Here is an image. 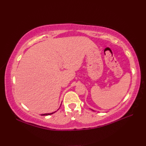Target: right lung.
I'll use <instances>...</instances> for the list:
<instances>
[{
	"mask_svg": "<svg viewBox=\"0 0 146 146\" xmlns=\"http://www.w3.org/2000/svg\"><path fill=\"white\" fill-rule=\"evenodd\" d=\"M56 111H54V112H56ZM54 112H52V113H44V114H42L41 115H51V114H52L53 113H54Z\"/></svg>",
	"mask_w": 146,
	"mask_h": 146,
	"instance_id": "obj_1",
	"label": "right lung"
}]
</instances>
